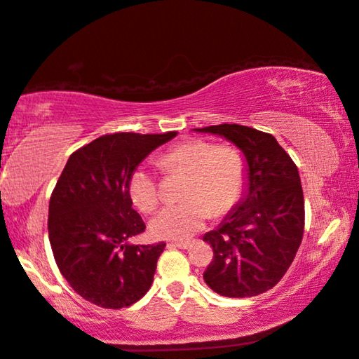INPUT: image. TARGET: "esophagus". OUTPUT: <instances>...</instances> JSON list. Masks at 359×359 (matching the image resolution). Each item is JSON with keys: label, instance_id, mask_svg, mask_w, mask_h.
<instances>
[{"label": "esophagus", "instance_id": "34e87169", "mask_svg": "<svg viewBox=\"0 0 359 359\" xmlns=\"http://www.w3.org/2000/svg\"><path fill=\"white\" fill-rule=\"evenodd\" d=\"M169 248H177V249H191V243H169Z\"/></svg>", "mask_w": 359, "mask_h": 359}]
</instances>
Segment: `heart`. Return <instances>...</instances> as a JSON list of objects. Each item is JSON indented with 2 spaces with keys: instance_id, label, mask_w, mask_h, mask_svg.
<instances>
[{
  "instance_id": "b5f03b06",
  "label": "heart",
  "mask_w": 359,
  "mask_h": 359,
  "mask_svg": "<svg viewBox=\"0 0 359 359\" xmlns=\"http://www.w3.org/2000/svg\"><path fill=\"white\" fill-rule=\"evenodd\" d=\"M166 174H184L180 198L153 215L150 231L158 240L187 241L206 225L210 214L220 217L236 206L246 185V163L235 147L189 139L169 147L156 159ZM130 201L142 212L158 204L156 175L149 166H137L128 182Z\"/></svg>"
}]
</instances>
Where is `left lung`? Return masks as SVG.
<instances>
[{"instance_id": "obj_1", "label": "left lung", "mask_w": 359, "mask_h": 359, "mask_svg": "<svg viewBox=\"0 0 359 359\" xmlns=\"http://www.w3.org/2000/svg\"><path fill=\"white\" fill-rule=\"evenodd\" d=\"M231 142L246 163V185L235 208L203 241L214 259L204 281L225 297H252L284 276L304 236V191L291 156L271 134L219 124L195 129Z\"/></svg>"}]
</instances>
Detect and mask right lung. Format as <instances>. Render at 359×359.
<instances>
[{
  "label": "right lung",
  "instance_id": "obj_1",
  "mask_svg": "<svg viewBox=\"0 0 359 359\" xmlns=\"http://www.w3.org/2000/svg\"><path fill=\"white\" fill-rule=\"evenodd\" d=\"M177 133L102 135L68 158L49 201V241L68 284L102 309H123L149 291L166 243L130 244L145 230L133 209V170Z\"/></svg>",
  "mask_w": 359,
  "mask_h": 359
}]
</instances>
